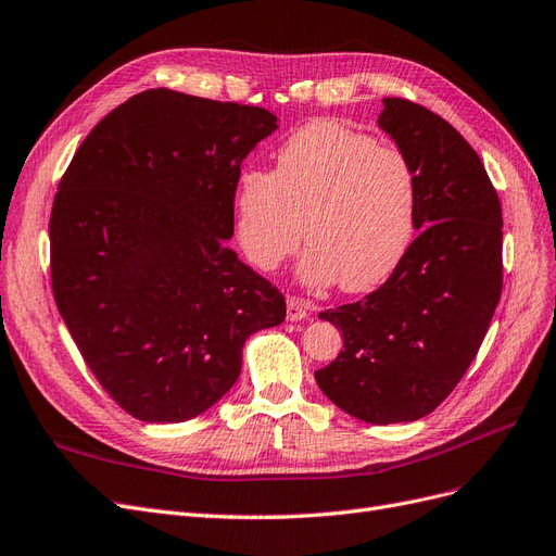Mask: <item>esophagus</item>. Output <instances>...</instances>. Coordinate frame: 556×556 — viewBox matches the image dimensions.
<instances>
[{
    "mask_svg": "<svg viewBox=\"0 0 556 556\" xmlns=\"http://www.w3.org/2000/svg\"><path fill=\"white\" fill-rule=\"evenodd\" d=\"M312 316V306L306 304L304 300H298V298H289V302H286V318L289 320H304Z\"/></svg>",
    "mask_w": 556,
    "mask_h": 556,
    "instance_id": "34e87169",
    "label": "esophagus"
}]
</instances>
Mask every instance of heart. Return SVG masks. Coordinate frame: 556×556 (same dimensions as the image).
<instances>
[{
  "mask_svg": "<svg viewBox=\"0 0 556 556\" xmlns=\"http://www.w3.org/2000/svg\"><path fill=\"white\" fill-rule=\"evenodd\" d=\"M415 199V174L399 149L318 121L281 143L273 172L238 176L236 240L256 270L273 273L306 236L304 286L371 291L407 250Z\"/></svg>",
  "mask_w": 556,
  "mask_h": 556,
  "instance_id": "b5f03b06",
  "label": "heart"
}]
</instances>
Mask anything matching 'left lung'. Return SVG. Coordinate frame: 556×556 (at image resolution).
Returning a JSON list of instances; mask_svg holds the SVG:
<instances>
[{"label":"left lung","instance_id":"left-lung-1","mask_svg":"<svg viewBox=\"0 0 556 556\" xmlns=\"http://www.w3.org/2000/svg\"><path fill=\"white\" fill-rule=\"evenodd\" d=\"M378 126L413 167L419 236L378 291L318 316L343 351L316 382L343 413L384 426L433 413L477 357L502 295V205L442 116L384 98Z\"/></svg>","mask_w":556,"mask_h":556}]
</instances>
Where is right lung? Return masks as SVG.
I'll list each match as a JSON object with an SVG mask.
<instances>
[{
	"label": "right lung",
	"mask_w": 556,
	"mask_h": 556,
	"mask_svg": "<svg viewBox=\"0 0 556 556\" xmlns=\"http://www.w3.org/2000/svg\"><path fill=\"white\" fill-rule=\"evenodd\" d=\"M277 128L263 108L149 89L98 123L59 182V314L139 421L205 413L238 380L244 341L286 318L283 295L226 244L240 164Z\"/></svg>",
	"instance_id": "right-lung-1"
}]
</instances>
